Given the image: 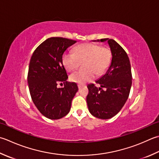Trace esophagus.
<instances>
[{
    "label": "esophagus",
    "instance_id": "obj_1",
    "mask_svg": "<svg viewBox=\"0 0 159 159\" xmlns=\"http://www.w3.org/2000/svg\"><path fill=\"white\" fill-rule=\"evenodd\" d=\"M78 88H79V89H80V88H82V85H78Z\"/></svg>",
    "mask_w": 159,
    "mask_h": 159
}]
</instances>
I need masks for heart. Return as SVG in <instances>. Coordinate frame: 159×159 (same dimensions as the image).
<instances>
[{"mask_svg":"<svg viewBox=\"0 0 159 159\" xmlns=\"http://www.w3.org/2000/svg\"><path fill=\"white\" fill-rule=\"evenodd\" d=\"M111 50L107 47L94 43H84L75 48L74 52H65L62 62L67 71H73L83 63L85 70L77 71L70 76L71 81L85 84L94 79L95 74L101 75L107 70L111 61Z\"/></svg>","mask_w":159,"mask_h":159,"instance_id":"1","label":"heart"}]
</instances>
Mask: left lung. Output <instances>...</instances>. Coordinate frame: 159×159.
<instances>
[{"mask_svg":"<svg viewBox=\"0 0 159 159\" xmlns=\"http://www.w3.org/2000/svg\"><path fill=\"white\" fill-rule=\"evenodd\" d=\"M108 42L112 59L107 72L95 84L88 85L87 103L89 112L101 119H109L119 112L129 97L132 86L131 65L128 56L114 40L102 39ZM99 41V40H98Z\"/></svg>","mask_w":159,"mask_h":159,"instance_id":"obj_1","label":"left lung"}]
</instances>
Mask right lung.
<instances>
[{
  "mask_svg": "<svg viewBox=\"0 0 159 159\" xmlns=\"http://www.w3.org/2000/svg\"><path fill=\"white\" fill-rule=\"evenodd\" d=\"M76 40L52 37L37 47L31 57L27 83L32 101L43 116L59 119L70 112L71 101L77 92L75 83L67 82L68 76L62 56ZM64 84L58 89V84Z\"/></svg>",
  "mask_w": 159,
  "mask_h": 159,
  "instance_id": "obj_1",
  "label": "right lung"
}]
</instances>
